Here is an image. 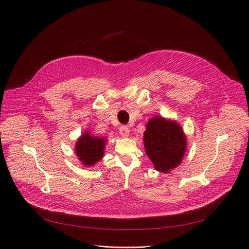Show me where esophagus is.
<instances>
[{
    "label": "esophagus",
    "instance_id": "1",
    "mask_svg": "<svg viewBox=\"0 0 249 249\" xmlns=\"http://www.w3.org/2000/svg\"><path fill=\"white\" fill-rule=\"evenodd\" d=\"M119 133H120V135H121L122 137L127 138V137L129 136V134H130V130H129L127 127L122 126V127H120V129H119Z\"/></svg>",
    "mask_w": 249,
    "mask_h": 249
}]
</instances>
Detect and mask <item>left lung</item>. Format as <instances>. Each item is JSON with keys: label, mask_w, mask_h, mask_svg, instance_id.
<instances>
[{"label": "left lung", "mask_w": 249, "mask_h": 249, "mask_svg": "<svg viewBox=\"0 0 249 249\" xmlns=\"http://www.w3.org/2000/svg\"><path fill=\"white\" fill-rule=\"evenodd\" d=\"M145 152L157 171L168 173L181 164L186 152L187 138L177 121L154 116L145 125Z\"/></svg>", "instance_id": "obj_1"}]
</instances>
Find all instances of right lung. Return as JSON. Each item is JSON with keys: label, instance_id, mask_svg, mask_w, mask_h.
Returning a JSON list of instances; mask_svg holds the SVG:
<instances>
[{"label": "right lung", "instance_id": "obj_1", "mask_svg": "<svg viewBox=\"0 0 249 249\" xmlns=\"http://www.w3.org/2000/svg\"><path fill=\"white\" fill-rule=\"evenodd\" d=\"M106 137H98L86 130L75 144V153L84 166H93L104 156Z\"/></svg>", "mask_w": 249, "mask_h": 249}]
</instances>
